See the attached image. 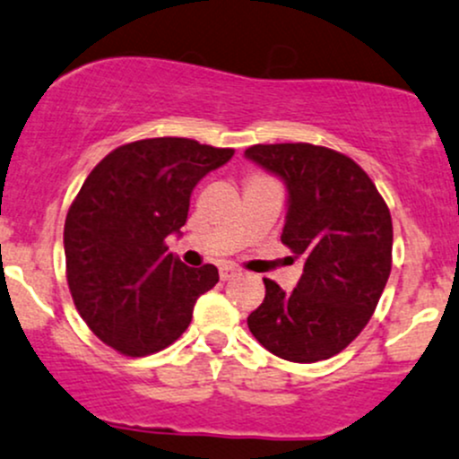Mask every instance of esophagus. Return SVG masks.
<instances>
[{"label": "esophagus", "mask_w": 459, "mask_h": 459, "mask_svg": "<svg viewBox=\"0 0 459 459\" xmlns=\"http://www.w3.org/2000/svg\"><path fill=\"white\" fill-rule=\"evenodd\" d=\"M236 273H238V269L231 267V264H223V267H221V280H223V282H225V280L234 278Z\"/></svg>", "instance_id": "esophagus-1"}]
</instances>
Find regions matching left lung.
<instances>
[{
  "label": "left lung",
  "instance_id": "1",
  "mask_svg": "<svg viewBox=\"0 0 459 459\" xmlns=\"http://www.w3.org/2000/svg\"><path fill=\"white\" fill-rule=\"evenodd\" d=\"M249 160L287 181L282 243L304 258L298 287L264 278L263 304L247 317L275 357L315 363L348 348L368 326L389 271L392 216L368 172L343 152L307 144H254Z\"/></svg>",
  "mask_w": 459,
  "mask_h": 459
}]
</instances>
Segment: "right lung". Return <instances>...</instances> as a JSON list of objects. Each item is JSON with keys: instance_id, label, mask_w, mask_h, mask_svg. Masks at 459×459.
Returning <instances> with one entry per match:
<instances>
[{"instance_id": "add662e5", "label": "right lung", "mask_w": 459, "mask_h": 459, "mask_svg": "<svg viewBox=\"0 0 459 459\" xmlns=\"http://www.w3.org/2000/svg\"><path fill=\"white\" fill-rule=\"evenodd\" d=\"M188 137H149L117 146L90 172L65 219V275L91 333L125 354L169 348L190 326L199 295L219 269L186 267L166 236L186 225L192 188L231 160Z\"/></svg>"}]
</instances>
